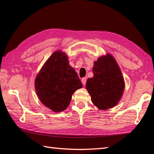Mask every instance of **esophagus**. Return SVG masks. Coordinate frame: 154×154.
<instances>
[{"instance_id": "1", "label": "esophagus", "mask_w": 154, "mask_h": 154, "mask_svg": "<svg viewBox=\"0 0 154 154\" xmlns=\"http://www.w3.org/2000/svg\"><path fill=\"white\" fill-rule=\"evenodd\" d=\"M86 82H87V79H86L85 78H83L82 79V84H83V85H85Z\"/></svg>"}]
</instances>
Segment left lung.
<instances>
[{
    "instance_id": "left-lung-1",
    "label": "left lung",
    "mask_w": 154,
    "mask_h": 154,
    "mask_svg": "<svg viewBox=\"0 0 154 154\" xmlns=\"http://www.w3.org/2000/svg\"><path fill=\"white\" fill-rule=\"evenodd\" d=\"M92 71L94 76L86 83L92 102L101 110L112 108L118 104L125 89L124 79L117 62L107 54L94 62Z\"/></svg>"
}]
</instances>
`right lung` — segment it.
Returning <instances> with one entry per match:
<instances>
[{
    "label": "right lung",
    "mask_w": 154,
    "mask_h": 154,
    "mask_svg": "<svg viewBox=\"0 0 154 154\" xmlns=\"http://www.w3.org/2000/svg\"><path fill=\"white\" fill-rule=\"evenodd\" d=\"M36 94L45 106L55 112L67 109L72 95L83 87L68 57L61 51H55L45 62L35 82Z\"/></svg>",
    "instance_id": "1"
}]
</instances>
